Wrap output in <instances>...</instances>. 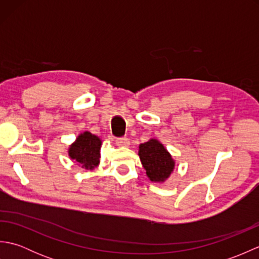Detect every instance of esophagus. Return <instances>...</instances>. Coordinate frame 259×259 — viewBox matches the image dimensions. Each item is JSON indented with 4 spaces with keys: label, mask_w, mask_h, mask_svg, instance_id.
<instances>
[{
    "label": "esophagus",
    "mask_w": 259,
    "mask_h": 259,
    "mask_svg": "<svg viewBox=\"0 0 259 259\" xmlns=\"http://www.w3.org/2000/svg\"><path fill=\"white\" fill-rule=\"evenodd\" d=\"M115 145H117L118 147H129L130 146V141L128 138H119L115 140Z\"/></svg>",
    "instance_id": "1"
}]
</instances>
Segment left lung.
Returning <instances> with one entry per match:
<instances>
[{
	"label": "left lung",
	"mask_w": 259,
	"mask_h": 259,
	"mask_svg": "<svg viewBox=\"0 0 259 259\" xmlns=\"http://www.w3.org/2000/svg\"><path fill=\"white\" fill-rule=\"evenodd\" d=\"M138 155L146 175L152 183L163 184L175 170L176 161L160 141L151 138L141 144Z\"/></svg>",
	"instance_id": "8db88e82"
}]
</instances>
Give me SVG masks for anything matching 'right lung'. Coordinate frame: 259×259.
Masks as SVG:
<instances>
[{
  "instance_id": "add662e5",
  "label": "right lung",
  "mask_w": 259,
  "mask_h": 259,
  "mask_svg": "<svg viewBox=\"0 0 259 259\" xmlns=\"http://www.w3.org/2000/svg\"><path fill=\"white\" fill-rule=\"evenodd\" d=\"M101 146L102 140L98 136L83 131L69 146L68 155L79 167L92 171L100 163Z\"/></svg>"
}]
</instances>
